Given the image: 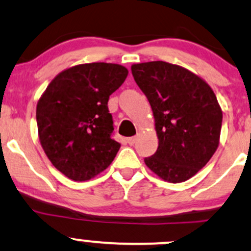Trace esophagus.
<instances>
[{"instance_id":"esophagus-1","label":"esophagus","mask_w":251,"mask_h":251,"mask_svg":"<svg viewBox=\"0 0 251 251\" xmlns=\"http://www.w3.org/2000/svg\"><path fill=\"white\" fill-rule=\"evenodd\" d=\"M135 142H137V137H129L127 138V143L129 145H134Z\"/></svg>"}]
</instances>
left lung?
<instances>
[{
    "mask_svg": "<svg viewBox=\"0 0 251 251\" xmlns=\"http://www.w3.org/2000/svg\"><path fill=\"white\" fill-rule=\"evenodd\" d=\"M148 98L159 145L144 159L170 183H180L205 166L220 144L222 109L211 87L185 68L164 61L131 67Z\"/></svg>",
    "mask_w": 251,
    "mask_h": 251,
    "instance_id": "1",
    "label": "left lung"
}]
</instances>
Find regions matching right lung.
Here are the masks:
<instances>
[{
  "instance_id": "1",
  "label": "right lung",
  "mask_w": 251,
  "mask_h": 251,
  "mask_svg": "<svg viewBox=\"0 0 251 251\" xmlns=\"http://www.w3.org/2000/svg\"><path fill=\"white\" fill-rule=\"evenodd\" d=\"M116 63H83L53 79L36 106L40 143L70 179L88 180L113 162L120 144L112 138L108 99L127 76Z\"/></svg>"
}]
</instances>
